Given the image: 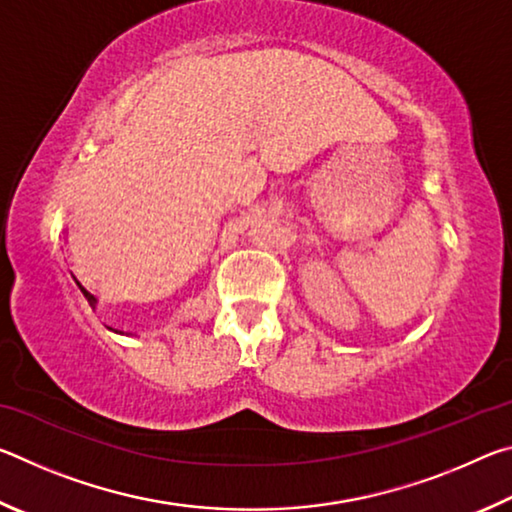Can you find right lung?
I'll return each mask as SVG.
<instances>
[{"mask_svg":"<svg viewBox=\"0 0 512 512\" xmlns=\"http://www.w3.org/2000/svg\"><path fill=\"white\" fill-rule=\"evenodd\" d=\"M88 300H90V305L94 307V296H92V293H88Z\"/></svg>","mask_w":512,"mask_h":512,"instance_id":"obj_1","label":"right lung"}]
</instances>
